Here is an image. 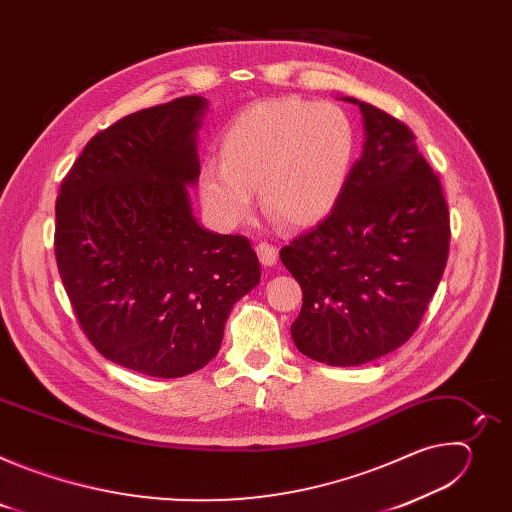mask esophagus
Here are the masks:
<instances>
[{"mask_svg": "<svg viewBox=\"0 0 512 512\" xmlns=\"http://www.w3.org/2000/svg\"><path fill=\"white\" fill-rule=\"evenodd\" d=\"M255 251H257V255H259V261H261L265 267H271V265H275V263H277L279 251H277V247H275V245H271V243L263 241V243H259V245L255 247Z\"/></svg>", "mask_w": 512, "mask_h": 512, "instance_id": "34e87169", "label": "esophagus"}]
</instances>
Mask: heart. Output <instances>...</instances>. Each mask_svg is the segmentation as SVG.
Here are the masks:
<instances>
[{"instance_id": "b5f03b06", "label": "heart", "mask_w": 512, "mask_h": 512, "mask_svg": "<svg viewBox=\"0 0 512 512\" xmlns=\"http://www.w3.org/2000/svg\"><path fill=\"white\" fill-rule=\"evenodd\" d=\"M356 156L350 117L336 105L302 97L245 107L223 131L221 162L200 172V196L225 227L261 208L285 229H310L338 204Z\"/></svg>"}]
</instances>
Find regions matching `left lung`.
<instances>
[{
    "instance_id": "left-lung-1",
    "label": "left lung",
    "mask_w": 512,
    "mask_h": 512,
    "mask_svg": "<svg viewBox=\"0 0 512 512\" xmlns=\"http://www.w3.org/2000/svg\"><path fill=\"white\" fill-rule=\"evenodd\" d=\"M364 148L324 221L279 251L302 285L291 324L298 350L356 367L405 344L427 310L450 251V212L413 131L371 103Z\"/></svg>"
}]
</instances>
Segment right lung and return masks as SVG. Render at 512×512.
<instances>
[{
	"instance_id": "add662e5",
	"label": "right lung",
	"mask_w": 512,
	"mask_h": 512,
	"mask_svg": "<svg viewBox=\"0 0 512 512\" xmlns=\"http://www.w3.org/2000/svg\"><path fill=\"white\" fill-rule=\"evenodd\" d=\"M198 95L131 113L99 131L56 198L54 255L89 342L135 373L176 379L221 348L233 306L259 283L243 235L194 221Z\"/></svg>"
}]
</instances>
